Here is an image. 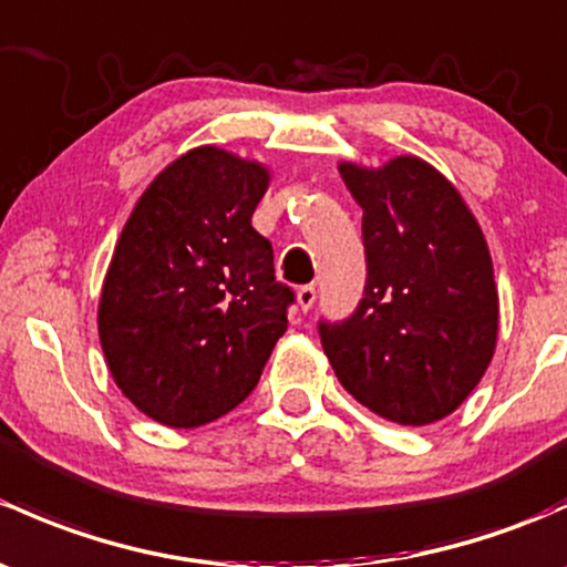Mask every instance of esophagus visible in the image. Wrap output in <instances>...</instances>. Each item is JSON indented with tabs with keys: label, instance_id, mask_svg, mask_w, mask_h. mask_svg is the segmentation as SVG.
Listing matches in <instances>:
<instances>
[{
	"label": "esophagus",
	"instance_id": "esophagus-1",
	"mask_svg": "<svg viewBox=\"0 0 567 567\" xmlns=\"http://www.w3.org/2000/svg\"><path fill=\"white\" fill-rule=\"evenodd\" d=\"M296 301H299L303 312H309V309L315 307V301H318V290H315V285H301L299 293H296Z\"/></svg>",
	"mask_w": 567,
	"mask_h": 567
}]
</instances>
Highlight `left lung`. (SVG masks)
Masks as SVG:
<instances>
[{
    "label": "left lung",
    "mask_w": 567,
    "mask_h": 567,
    "mask_svg": "<svg viewBox=\"0 0 567 567\" xmlns=\"http://www.w3.org/2000/svg\"><path fill=\"white\" fill-rule=\"evenodd\" d=\"M363 208V299L320 320V342L344 391L402 426L451 415L481 383L497 344L492 255L454 184L419 157L383 168L339 165Z\"/></svg>",
    "instance_id": "8db88e82"
}]
</instances>
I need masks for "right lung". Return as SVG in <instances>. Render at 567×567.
Wrapping results in <instances>:
<instances>
[{
	"mask_svg": "<svg viewBox=\"0 0 567 567\" xmlns=\"http://www.w3.org/2000/svg\"><path fill=\"white\" fill-rule=\"evenodd\" d=\"M268 168L198 146L163 171L130 214L97 309L105 363L148 419L195 429L258 385L288 331L293 290L252 228Z\"/></svg>",
	"mask_w": 567,
	"mask_h": 567,
	"instance_id": "add662e5",
	"label": "right lung"
}]
</instances>
